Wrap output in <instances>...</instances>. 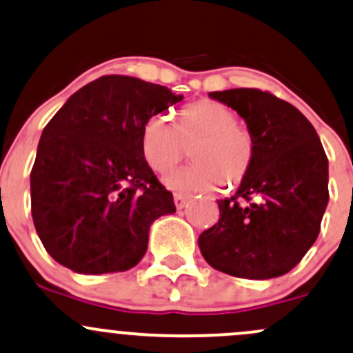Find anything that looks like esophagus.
<instances>
[{
    "mask_svg": "<svg viewBox=\"0 0 353 353\" xmlns=\"http://www.w3.org/2000/svg\"><path fill=\"white\" fill-rule=\"evenodd\" d=\"M188 198L184 194H174V205H176L177 210H183L186 206Z\"/></svg>",
    "mask_w": 353,
    "mask_h": 353,
    "instance_id": "34e87169",
    "label": "esophagus"
}]
</instances>
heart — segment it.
Returning a JSON list of instances; mask_svg holds the SVG:
<instances>
[{"instance_id":"b5f03b06","label":"heart","mask_w":353,"mask_h":353,"mask_svg":"<svg viewBox=\"0 0 353 353\" xmlns=\"http://www.w3.org/2000/svg\"><path fill=\"white\" fill-rule=\"evenodd\" d=\"M143 159L155 172H165L188 157L196 162L170 170L164 184L172 191H210L225 184H239L250 170L255 143L236 114L223 103L205 101L184 106L177 127L165 114H154L142 128Z\"/></svg>"}]
</instances>
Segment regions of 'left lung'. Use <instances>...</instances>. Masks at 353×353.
<instances>
[{"instance_id": "1", "label": "left lung", "mask_w": 353, "mask_h": 353, "mask_svg": "<svg viewBox=\"0 0 353 353\" xmlns=\"http://www.w3.org/2000/svg\"><path fill=\"white\" fill-rule=\"evenodd\" d=\"M210 98L243 118L255 155L235 196L218 199L220 220L199 235V250L230 276H284L318 239L328 205V159L320 137L301 111L267 91L226 89Z\"/></svg>"}]
</instances>
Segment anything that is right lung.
Masks as SVG:
<instances>
[{
    "instance_id": "add662e5",
    "label": "right lung",
    "mask_w": 353,
    "mask_h": 353,
    "mask_svg": "<svg viewBox=\"0 0 353 353\" xmlns=\"http://www.w3.org/2000/svg\"><path fill=\"white\" fill-rule=\"evenodd\" d=\"M181 99L137 77L103 76L54 114L30 174L33 225L54 261L92 276L142 261L150 225L176 213L143 159L142 128Z\"/></svg>"
}]
</instances>
